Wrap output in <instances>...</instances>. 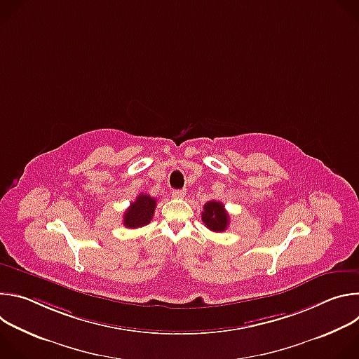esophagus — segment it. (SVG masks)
Masks as SVG:
<instances>
[{
  "mask_svg": "<svg viewBox=\"0 0 359 359\" xmlns=\"http://www.w3.org/2000/svg\"><path fill=\"white\" fill-rule=\"evenodd\" d=\"M184 194H186V190H173V191H172V196H173L175 198L184 197Z\"/></svg>",
  "mask_w": 359,
  "mask_h": 359,
  "instance_id": "1",
  "label": "esophagus"
}]
</instances>
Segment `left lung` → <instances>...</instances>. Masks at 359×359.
Instances as JSON below:
<instances>
[{
    "instance_id": "1",
    "label": "left lung",
    "mask_w": 359,
    "mask_h": 359,
    "mask_svg": "<svg viewBox=\"0 0 359 359\" xmlns=\"http://www.w3.org/2000/svg\"><path fill=\"white\" fill-rule=\"evenodd\" d=\"M229 220L230 219L223 206V203L217 200H212L204 204L203 213H201V222L209 230L222 233L229 227Z\"/></svg>"
}]
</instances>
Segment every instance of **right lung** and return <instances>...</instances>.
I'll return each instance as SVG.
<instances>
[{"label":"right lung","mask_w":359,"mask_h":359,"mask_svg":"<svg viewBox=\"0 0 359 359\" xmlns=\"http://www.w3.org/2000/svg\"><path fill=\"white\" fill-rule=\"evenodd\" d=\"M155 209L156 198L150 197L147 193H140L125 212L123 226L128 229H137L149 224L155 215Z\"/></svg>","instance_id":"obj_1"}]
</instances>
